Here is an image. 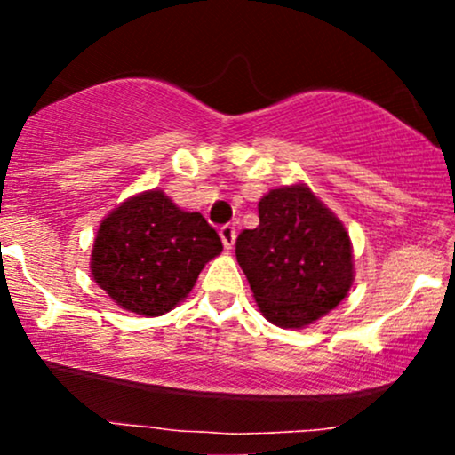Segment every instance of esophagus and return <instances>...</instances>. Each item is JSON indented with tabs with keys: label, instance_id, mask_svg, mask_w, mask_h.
Segmentation results:
<instances>
[{
	"label": "esophagus",
	"instance_id": "1",
	"mask_svg": "<svg viewBox=\"0 0 455 455\" xmlns=\"http://www.w3.org/2000/svg\"><path fill=\"white\" fill-rule=\"evenodd\" d=\"M235 237H237V231H235V227H231V224H227V227L220 228V239L227 250H231L235 245Z\"/></svg>",
	"mask_w": 455,
	"mask_h": 455
}]
</instances>
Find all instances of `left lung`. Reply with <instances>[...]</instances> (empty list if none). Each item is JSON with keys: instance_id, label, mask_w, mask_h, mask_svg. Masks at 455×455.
Here are the masks:
<instances>
[{"instance_id": "1", "label": "left lung", "mask_w": 455, "mask_h": 455, "mask_svg": "<svg viewBox=\"0 0 455 455\" xmlns=\"http://www.w3.org/2000/svg\"><path fill=\"white\" fill-rule=\"evenodd\" d=\"M235 254L263 316L284 329L325 316L353 284L351 237L306 184L260 198L259 227L239 235Z\"/></svg>"}]
</instances>
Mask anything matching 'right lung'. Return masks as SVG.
<instances>
[{"label": "right lung", "mask_w": 455, "mask_h": 455, "mask_svg": "<svg viewBox=\"0 0 455 455\" xmlns=\"http://www.w3.org/2000/svg\"><path fill=\"white\" fill-rule=\"evenodd\" d=\"M218 233L198 212H184L162 190L140 192L100 222L92 278L124 310L160 316L184 301L213 257Z\"/></svg>", "instance_id": "1"}]
</instances>
